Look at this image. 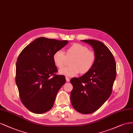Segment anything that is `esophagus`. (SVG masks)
<instances>
[{"mask_svg":"<svg viewBox=\"0 0 133 133\" xmlns=\"http://www.w3.org/2000/svg\"><path fill=\"white\" fill-rule=\"evenodd\" d=\"M65 79H66V81H68V82L70 81V79H69V77H65Z\"/></svg>","mask_w":133,"mask_h":133,"instance_id":"esophagus-1","label":"esophagus"}]
</instances>
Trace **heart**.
<instances>
[{
    "mask_svg": "<svg viewBox=\"0 0 133 133\" xmlns=\"http://www.w3.org/2000/svg\"><path fill=\"white\" fill-rule=\"evenodd\" d=\"M72 58L69 67L61 69L59 73L66 76H75L80 72L85 74L88 72L94 66L96 61V54L85 45L75 43L68 48L66 56L62 50L55 52L53 60L55 65L61 68L65 65L66 58Z\"/></svg>",
    "mask_w": 133,
    "mask_h": 133,
    "instance_id": "1",
    "label": "heart"
}]
</instances>
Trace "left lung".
Here are the masks:
<instances>
[{
    "mask_svg": "<svg viewBox=\"0 0 133 133\" xmlns=\"http://www.w3.org/2000/svg\"><path fill=\"white\" fill-rule=\"evenodd\" d=\"M81 41L93 47L96 61L88 72L70 80L73 86L70 99L76 111L90 114L98 109L111 96L116 77V64L110 50L102 42L93 39Z\"/></svg>",
    "mask_w": 133,
    "mask_h": 133,
    "instance_id": "left-lung-1",
    "label": "left lung"
}]
</instances>
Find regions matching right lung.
<instances>
[{"label": "right lung", "mask_w": 133, "mask_h": 133, "mask_svg": "<svg viewBox=\"0 0 133 133\" xmlns=\"http://www.w3.org/2000/svg\"><path fill=\"white\" fill-rule=\"evenodd\" d=\"M68 43L67 40L39 37L18 57L16 84L22 103L31 112L42 114L53 107L58 91L66 81L64 76L56 74L58 70L53 56Z\"/></svg>", "instance_id": "add662e5"}]
</instances>
